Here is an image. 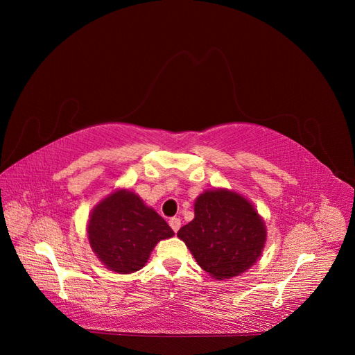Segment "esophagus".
Returning <instances> with one entry per match:
<instances>
[{
    "mask_svg": "<svg viewBox=\"0 0 355 355\" xmlns=\"http://www.w3.org/2000/svg\"><path fill=\"white\" fill-rule=\"evenodd\" d=\"M170 226H171V229L177 233V232L180 230V227H181V220H180L178 217L170 218Z\"/></svg>",
    "mask_w": 355,
    "mask_h": 355,
    "instance_id": "34e87169",
    "label": "esophagus"
}]
</instances>
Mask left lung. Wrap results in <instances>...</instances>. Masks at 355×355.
Here are the masks:
<instances>
[{
  "mask_svg": "<svg viewBox=\"0 0 355 355\" xmlns=\"http://www.w3.org/2000/svg\"><path fill=\"white\" fill-rule=\"evenodd\" d=\"M177 236L198 266L217 281L250 269L266 245V225L252 201L241 194L214 189L194 201V218Z\"/></svg>",
  "mask_w": 355,
  "mask_h": 355,
  "instance_id": "1",
  "label": "left lung"
}]
</instances>
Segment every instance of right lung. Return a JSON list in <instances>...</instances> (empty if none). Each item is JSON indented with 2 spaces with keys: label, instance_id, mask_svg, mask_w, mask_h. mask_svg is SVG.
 I'll use <instances>...</instances> for the list:
<instances>
[{
  "label": "right lung",
  "instance_id": "obj_1",
  "mask_svg": "<svg viewBox=\"0 0 355 355\" xmlns=\"http://www.w3.org/2000/svg\"><path fill=\"white\" fill-rule=\"evenodd\" d=\"M86 230L93 253L121 275L142 269L158 241L174 236L153 207L126 189L114 190L92 209Z\"/></svg>",
  "mask_w": 355,
  "mask_h": 355
}]
</instances>
